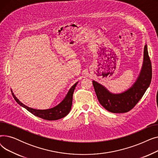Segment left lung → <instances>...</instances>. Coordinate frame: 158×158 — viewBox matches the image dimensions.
I'll list each match as a JSON object with an SVG mask.
<instances>
[{
    "label": "left lung",
    "instance_id": "1",
    "mask_svg": "<svg viewBox=\"0 0 158 158\" xmlns=\"http://www.w3.org/2000/svg\"><path fill=\"white\" fill-rule=\"evenodd\" d=\"M152 75L151 61L145 45L143 67L139 76L135 83L126 92L113 94L94 81L93 85L99 102L106 110L114 113H123L132 110L142 98L151 84Z\"/></svg>",
    "mask_w": 158,
    "mask_h": 158
}]
</instances>
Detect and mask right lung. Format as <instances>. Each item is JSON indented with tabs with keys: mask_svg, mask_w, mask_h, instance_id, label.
<instances>
[{
	"mask_svg": "<svg viewBox=\"0 0 158 158\" xmlns=\"http://www.w3.org/2000/svg\"><path fill=\"white\" fill-rule=\"evenodd\" d=\"M77 83L78 82H76V84L73 85V86H72V87L70 89L67 95H66L65 98H64V100L60 104L55 106L54 107H52V108L48 110H40L30 108V107L25 106L21 102H20V101L14 95L13 93L12 95L16 102L20 106H23V107H25L27 111H29L30 113H31L34 115L36 116V117L47 120H56L64 117L65 116L67 115L70 111L72 104L73 94ZM11 92H13L12 91Z\"/></svg>",
	"mask_w": 158,
	"mask_h": 158,
	"instance_id": "right-lung-1",
	"label": "right lung"
}]
</instances>
